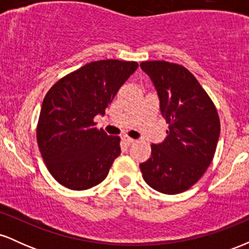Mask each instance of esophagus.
Masks as SVG:
<instances>
[{
    "label": "esophagus",
    "mask_w": 249,
    "mask_h": 249,
    "mask_svg": "<svg viewBox=\"0 0 249 249\" xmlns=\"http://www.w3.org/2000/svg\"><path fill=\"white\" fill-rule=\"evenodd\" d=\"M123 142H124V144L125 145H131V144H133L134 142V139H132V138H130V137H126V136H124L123 137Z\"/></svg>",
    "instance_id": "obj_1"
}]
</instances>
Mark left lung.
<instances>
[{"mask_svg": "<svg viewBox=\"0 0 249 249\" xmlns=\"http://www.w3.org/2000/svg\"><path fill=\"white\" fill-rule=\"evenodd\" d=\"M152 81L168 124L167 137L151 145V158L139 165L148 186L178 194L193 186L212 162L220 136L218 111L199 82L182 65L142 62Z\"/></svg>", "mask_w": 249, "mask_h": 249, "instance_id": "left-lung-1", "label": "left lung"}]
</instances>
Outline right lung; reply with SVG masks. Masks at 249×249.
Segmentation results:
<instances>
[{
    "mask_svg": "<svg viewBox=\"0 0 249 249\" xmlns=\"http://www.w3.org/2000/svg\"><path fill=\"white\" fill-rule=\"evenodd\" d=\"M138 68L137 62H91L59 79L43 99L37 144L51 176L75 191L107 178L121 154L119 137L97 130L93 118L105 115L121 87Z\"/></svg>",
    "mask_w": 249,
    "mask_h": 249,
    "instance_id": "1",
    "label": "right lung"
}]
</instances>
